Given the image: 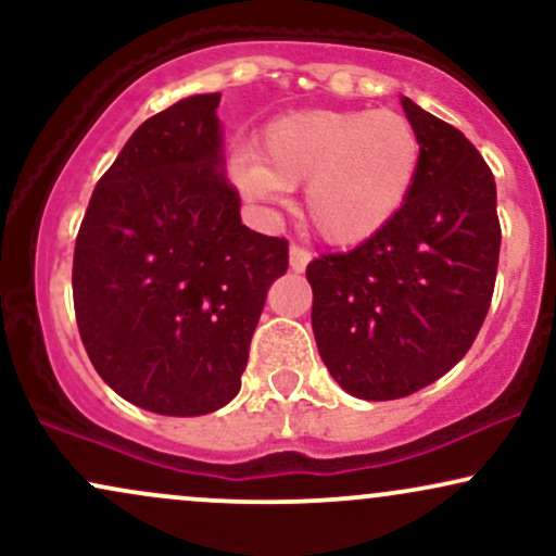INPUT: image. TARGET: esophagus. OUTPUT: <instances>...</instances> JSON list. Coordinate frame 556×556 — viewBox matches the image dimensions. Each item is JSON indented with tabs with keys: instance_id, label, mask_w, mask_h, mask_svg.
Segmentation results:
<instances>
[{
	"instance_id": "obj_1",
	"label": "esophagus",
	"mask_w": 556,
	"mask_h": 556,
	"mask_svg": "<svg viewBox=\"0 0 556 556\" xmlns=\"http://www.w3.org/2000/svg\"><path fill=\"white\" fill-rule=\"evenodd\" d=\"M308 261H311V251H305V248H300V245H290V269L292 271H305Z\"/></svg>"
}]
</instances>
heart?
I'll return each mask as SVG.
<instances>
[{"label": "heart", "instance_id": "heart-1", "mask_svg": "<svg viewBox=\"0 0 556 556\" xmlns=\"http://www.w3.org/2000/svg\"><path fill=\"white\" fill-rule=\"evenodd\" d=\"M420 136L389 110H308L271 119L258 154L232 159L245 195L282 203L305 185V219L331 245H361L394 222L416 188Z\"/></svg>", "mask_w": 556, "mask_h": 556}]
</instances>
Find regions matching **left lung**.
Segmentation results:
<instances>
[{
	"instance_id": "8db88e82",
	"label": "left lung",
	"mask_w": 556,
	"mask_h": 556,
	"mask_svg": "<svg viewBox=\"0 0 556 556\" xmlns=\"http://www.w3.org/2000/svg\"><path fill=\"white\" fill-rule=\"evenodd\" d=\"M420 136L416 188L394 222L305 269L314 334L344 392L400 400L463 358L494 295L502 227L489 164L457 127L402 99Z\"/></svg>"
}]
</instances>
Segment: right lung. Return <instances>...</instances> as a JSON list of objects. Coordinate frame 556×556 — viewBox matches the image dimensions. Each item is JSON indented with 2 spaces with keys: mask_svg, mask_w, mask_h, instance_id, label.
Returning a JSON list of instances; mask_svg holds the SVG:
<instances>
[{
  "mask_svg": "<svg viewBox=\"0 0 556 556\" xmlns=\"http://www.w3.org/2000/svg\"><path fill=\"white\" fill-rule=\"evenodd\" d=\"M219 93L154 114L96 182L73 258L83 348L119 397L206 416L240 392L285 238L240 222L222 172Z\"/></svg>",
  "mask_w": 556,
  "mask_h": 556,
  "instance_id": "obj_1",
  "label": "right lung"
}]
</instances>
